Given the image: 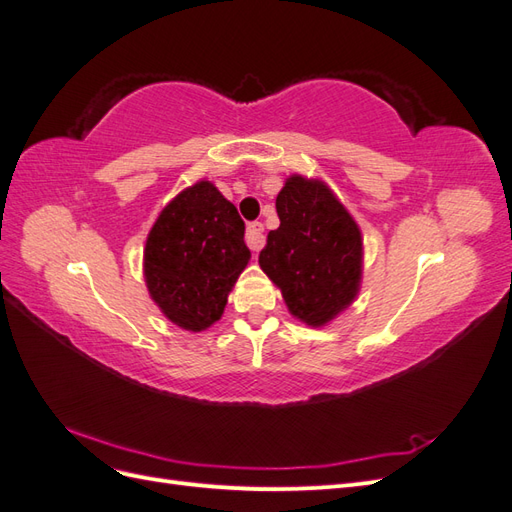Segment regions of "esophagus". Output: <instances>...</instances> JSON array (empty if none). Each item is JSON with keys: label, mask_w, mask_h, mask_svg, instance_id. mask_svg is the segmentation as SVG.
I'll return each mask as SVG.
<instances>
[{"label": "esophagus", "mask_w": 512, "mask_h": 512, "mask_svg": "<svg viewBox=\"0 0 512 512\" xmlns=\"http://www.w3.org/2000/svg\"><path fill=\"white\" fill-rule=\"evenodd\" d=\"M262 232H265V226H262V222H252V224H247L245 241H247V245H250V250H252V252H258L260 247L265 245V235H262Z\"/></svg>", "instance_id": "34e87169"}]
</instances>
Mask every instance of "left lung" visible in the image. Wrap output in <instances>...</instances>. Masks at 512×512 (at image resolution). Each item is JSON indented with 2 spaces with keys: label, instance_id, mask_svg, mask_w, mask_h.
<instances>
[{
  "label": "left lung",
  "instance_id": "8db88e82",
  "mask_svg": "<svg viewBox=\"0 0 512 512\" xmlns=\"http://www.w3.org/2000/svg\"><path fill=\"white\" fill-rule=\"evenodd\" d=\"M280 228L258 262L292 316L322 327L352 303L361 282V230L322 181L294 175L275 200Z\"/></svg>",
  "mask_w": 512,
  "mask_h": 512
}]
</instances>
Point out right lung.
I'll use <instances>...</instances> for the list:
<instances>
[{
    "label": "right lung",
    "mask_w": 512,
    "mask_h": 512,
    "mask_svg": "<svg viewBox=\"0 0 512 512\" xmlns=\"http://www.w3.org/2000/svg\"><path fill=\"white\" fill-rule=\"evenodd\" d=\"M237 207L209 181L170 200L145 245V282L168 320L203 331L220 320L250 250Z\"/></svg>",
    "instance_id": "obj_1"
}]
</instances>
